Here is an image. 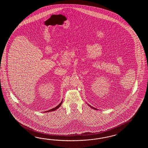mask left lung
<instances>
[{"mask_svg":"<svg viewBox=\"0 0 148 148\" xmlns=\"http://www.w3.org/2000/svg\"><path fill=\"white\" fill-rule=\"evenodd\" d=\"M89 106H90V107H91V108H93V109H94V110H97V109H96V108H94V107H92V106H90V105H89Z\"/></svg>","mask_w":148,"mask_h":148,"instance_id":"obj_1","label":"left lung"}]
</instances>
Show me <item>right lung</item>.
Listing matches in <instances>:
<instances>
[{"instance_id":"1","label":"right lung","mask_w":148,"mask_h":148,"mask_svg":"<svg viewBox=\"0 0 148 148\" xmlns=\"http://www.w3.org/2000/svg\"><path fill=\"white\" fill-rule=\"evenodd\" d=\"M62 103V101H61V102L60 103V104H59L57 106H56V107H54L53 108H52V109H51L49 110H47V111H46V112H52V111H54V110H56L57 109H58V108H59L60 107V106L61 105V104Z\"/></svg>"}]
</instances>
